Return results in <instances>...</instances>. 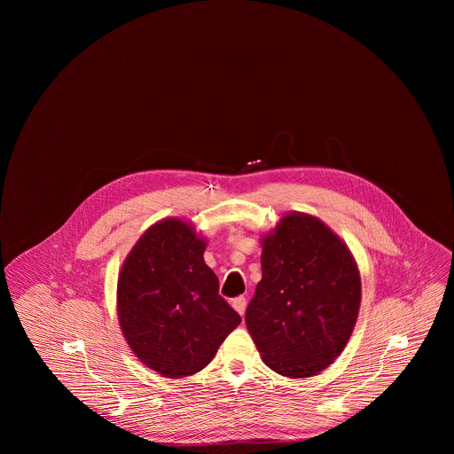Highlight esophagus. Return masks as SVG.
I'll return each instance as SVG.
<instances>
[{
    "label": "esophagus",
    "mask_w": 454,
    "mask_h": 454,
    "mask_svg": "<svg viewBox=\"0 0 454 454\" xmlns=\"http://www.w3.org/2000/svg\"><path fill=\"white\" fill-rule=\"evenodd\" d=\"M231 304H233V308L237 309L238 315H239V317H243V315H245V309H247V300H245L243 296H239V298H237V300H233Z\"/></svg>",
    "instance_id": "obj_1"
}]
</instances>
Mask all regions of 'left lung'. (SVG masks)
<instances>
[{
  "label": "left lung",
  "instance_id": "obj_1",
  "mask_svg": "<svg viewBox=\"0 0 454 454\" xmlns=\"http://www.w3.org/2000/svg\"><path fill=\"white\" fill-rule=\"evenodd\" d=\"M262 281L247 328L262 361L286 378H309L344 350L361 306V274L322 219L291 211L260 237Z\"/></svg>",
  "mask_w": 454,
  "mask_h": 454
}]
</instances>
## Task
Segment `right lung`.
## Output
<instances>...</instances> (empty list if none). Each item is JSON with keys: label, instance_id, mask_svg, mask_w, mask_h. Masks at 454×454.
Returning a JSON list of instances; mask_svg holds the SVG:
<instances>
[{"label": "right lung", "instance_id": "right-lung-1", "mask_svg": "<svg viewBox=\"0 0 454 454\" xmlns=\"http://www.w3.org/2000/svg\"><path fill=\"white\" fill-rule=\"evenodd\" d=\"M207 239L194 224L165 217L152 224L124 260L117 281V318L134 356L165 378L207 366L241 324L219 296L204 262Z\"/></svg>", "mask_w": 454, "mask_h": 454}]
</instances>
